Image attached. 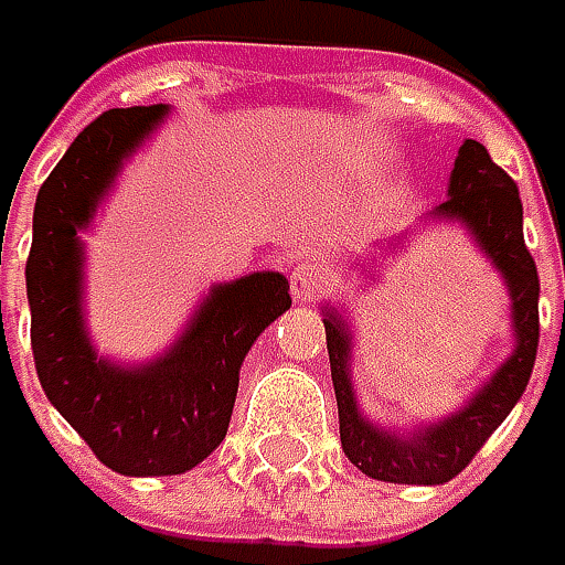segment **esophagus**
<instances>
[{
	"label": "esophagus",
	"mask_w": 565,
	"mask_h": 565,
	"mask_svg": "<svg viewBox=\"0 0 565 565\" xmlns=\"http://www.w3.org/2000/svg\"><path fill=\"white\" fill-rule=\"evenodd\" d=\"M330 282H333V276L323 270L320 264H311V260H305V264H298L292 270V298L295 301H317V298H323V295L330 292Z\"/></svg>",
	"instance_id": "1"
}]
</instances>
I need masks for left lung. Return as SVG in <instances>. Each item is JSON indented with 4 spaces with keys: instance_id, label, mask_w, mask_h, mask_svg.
<instances>
[{
    "instance_id": "8db88e82",
    "label": "left lung",
    "mask_w": 565,
    "mask_h": 565,
    "mask_svg": "<svg viewBox=\"0 0 565 565\" xmlns=\"http://www.w3.org/2000/svg\"><path fill=\"white\" fill-rule=\"evenodd\" d=\"M430 216L456 220L471 232L478 248L507 279L512 298L515 349L493 377L449 418L418 427L415 434H393L361 415L352 386V333L349 323L327 308V352L333 371L339 405V440L349 462L367 478L390 484H446L475 459L488 437L507 422L512 405L522 399L537 355V267L522 235L519 188L500 166L490 160L488 147L466 141L449 175V198Z\"/></svg>"
}]
</instances>
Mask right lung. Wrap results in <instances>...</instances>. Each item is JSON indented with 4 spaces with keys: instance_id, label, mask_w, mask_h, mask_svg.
<instances>
[{
    "instance_id": "obj_1",
    "label": "right lung",
    "mask_w": 565,
    "mask_h": 565,
    "mask_svg": "<svg viewBox=\"0 0 565 565\" xmlns=\"http://www.w3.org/2000/svg\"><path fill=\"white\" fill-rule=\"evenodd\" d=\"M166 106L109 109L94 119L43 182L28 257L36 377L58 415L119 475H182L223 444L238 367L282 311L289 279L250 273L213 286L182 337L160 359L125 367L99 359L84 327V245L121 163L163 121Z\"/></svg>"
}]
</instances>
